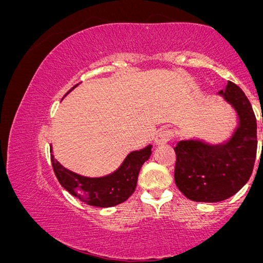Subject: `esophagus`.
<instances>
[{
  "label": "esophagus",
  "mask_w": 263,
  "mask_h": 263,
  "mask_svg": "<svg viewBox=\"0 0 263 263\" xmlns=\"http://www.w3.org/2000/svg\"><path fill=\"white\" fill-rule=\"evenodd\" d=\"M173 137H174V132L172 130H169V128H165V130H161L157 133L155 142H156L157 145H162V144L168 143Z\"/></svg>",
  "instance_id": "obj_1"
}]
</instances>
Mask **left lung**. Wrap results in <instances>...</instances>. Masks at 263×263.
<instances>
[{"label": "left lung", "instance_id": "obj_1", "mask_svg": "<svg viewBox=\"0 0 263 263\" xmlns=\"http://www.w3.org/2000/svg\"><path fill=\"white\" fill-rule=\"evenodd\" d=\"M239 117V127L224 145H207L198 140L176 144L175 183L193 201L217 202L237 193L250 179L257 151L256 117L249 100L237 84L229 81L220 90Z\"/></svg>", "mask_w": 263, "mask_h": 263}]
</instances>
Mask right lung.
Instances as JSON below:
<instances>
[{"instance_id": "right-lung-1", "label": "right lung", "mask_w": 263, "mask_h": 263, "mask_svg": "<svg viewBox=\"0 0 263 263\" xmlns=\"http://www.w3.org/2000/svg\"><path fill=\"white\" fill-rule=\"evenodd\" d=\"M76 87V86H75ZM73 87V88H75ZM71 88V89H73ZM151 145L139 151H133L121 167L108 176L90 179L70 172L53 160L51 154L53 172L59 183L73 197L96 207H110L119 205L133 194L138 180L139 170L144 162L150 157Z\"/></svg>"}]
</instances>
